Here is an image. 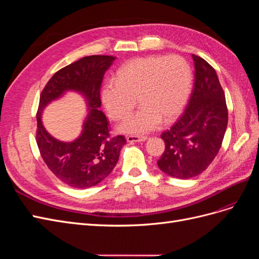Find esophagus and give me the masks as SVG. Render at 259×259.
Segmentation results:
<instances>
[{
  "instance_id": "esophagus-1",
  "label": "esophagus",
  "mask_w": 259,
  "mask_h": 259,
  "mask_svg": "<svg viewBox=\"0 0 259 259\" xmlns=\"http://www.w3.org/2000/svg\"><path fill=\"white\" fill-rule=\"evenodd\" d=\"M128 143H143L147 140V136H136V135H130L126 137Z\"/></svg>"
}]
</instances>
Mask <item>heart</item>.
<instances>
[{"label":"heart","mask_w":259,"mask_h":259,"mask_svg":"<svg viewBox=\"0 0 259 259\" xmlns=\"http://www.w3.org/2000/svg\"><path fill=\"white\" fill-rule=\"evenodd\" d=\"M192 71L177 56H150L132 60L117 71V80L105 83L101 98L113 120L126 116L138 99L140 109L125 119L117 130L142 135L175 120L189 97Z\"/></svg>","instance_id":"1"}]
</instances>
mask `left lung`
Listing matches in <instances>:
<instances>
[{"label":"left lung","instance_id":"obj_1","mask_svg":"<svg viewBox=\"0 0 259 259\" xmlns=\"http://www.w3.org/2000/svg\"><path fill=\"white\" fill-rule=\"evenodd\" d=\"M193 90L186 110L161 138L165 143L159 168L168 176L188 179L200 175L222 147L228 124L225 93L215 69L192 55Z\"/></svg>","mask_w":259,"mask_h":259}]
</instances>
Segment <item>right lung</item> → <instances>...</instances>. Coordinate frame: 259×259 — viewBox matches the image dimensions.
<instances>
[{"label":"right lung","mask_w":259,"mask_h":259,"mask_svg":"<svg viewBox=\"0 0 259 259\" xmlns=\"http://www.w3.org/2000/svg\"><path fill=\"white\" fill-rule=\"evenodd\" d=\"M114 60L115 57L106 55L81 58L55 73L41 94L36 113L37 147L53 174L76 189L95 186L110 175L126 144L124 136L110 137L107 117L99 110L101 82ZM68 91L84 98L88 114L81 134L72 142H61L45 130L41 114L51 102Z\"/></svg>","instance_id":"obj_1"}]
</instances>
